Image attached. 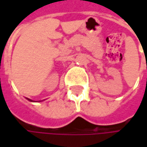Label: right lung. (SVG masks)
<instances>
[{"instance_id":"obj_1","label":"right lung","mask_w":147,"mask_h":147,"mask_svg":"<svg viewBox=\"0 0 147 147\" xmlns=\"http://www.w3.org/2000/svg\"><path fill=\"white\" fill-rule=\"evenodd\" d=\"M27 99H28V100H30V101H32V100H30V99H28V98H27Z\"/></svg>"}]
</instances>
